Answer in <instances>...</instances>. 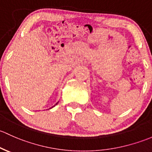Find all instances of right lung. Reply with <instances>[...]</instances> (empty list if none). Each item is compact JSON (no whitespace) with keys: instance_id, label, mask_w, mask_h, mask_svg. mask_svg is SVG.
<instances>
[{"instance_id":"right-lung-1","label":"right lung","mask_w":152,"mask_h":152,"mask_svg":"<svg viewBox=\"0 0 152 152\" xmlns=\"http://www.w3.org/2000/svg\"><path fill=\"white\" fill-rule=\"evenodd\" d=\"M58 104V102H57V103H56V104H55V105H56V104ZM55 105H54V106H53V107H55ZM53 107H51V108H53Z\"/></svg>"}]
</instances>
